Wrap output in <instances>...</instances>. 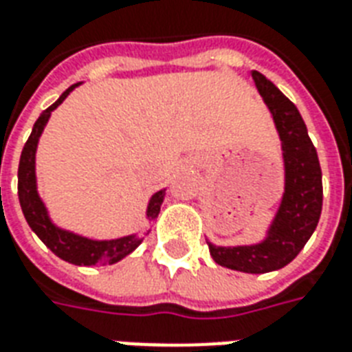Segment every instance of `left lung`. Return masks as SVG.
I'll use <instances>...</instances> for the list:
<instances>
[{"instance_id": "obj_1", "label": "left lung", "mask_w": 352, "mask_h": 352, "mask_svg": "<svg viewBox=\"0 0 352 352\" xmlns=\"http://www.w3.org/2000/svg\"><path fill=\"white\" fill-rule=\"evenodd\" d=\"M251 75L272 111L283 142L286 171L283 203L262 243L238 248H216L208 243V249L214 262L223 267L267 273L288 265L316 230L323 206V182L318 153L297 107L260 72L253 69Z\"/></svg>"}]
</instances>
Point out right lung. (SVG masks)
Listing matches in <instances>:
<instances>
[{"label": "right lung", "mask_w": 352, "mask_h": 352, "mask_svg": "<svg viewBox=\"0 0 352 352\" xmlns=\"http://www.w3.org/2000/svg\"><path fill=\"white\" fill-rule=\"evenodd\" d=\"M77 85L66 90L55 103L47 107L40 118L34 122V127L31 131L29 140L23 146L20 157V166H18V199L23 216H25L29 227L34 230V234L38 236L40 240L44 241L45 248L51 249L57 254L58 258L66 260L69 264L75 265H107L116 264L118 260L133 253L134 249L138 248L144 240V234H133L123 236L118 240H88L82 236H77L74 232L63 230L51 223L47 210H45L44 203L38 197L36 192V175H34V155H36V146H38V138L42 131H44L45 123L50 120L51 112L57 109L58 104L63 103L64 99L68 98V94L74 90ZM164 201V190H160L153 195L147 206V218L155 219L160 212V205Z\"/></svg>", "instance_id": "obj_1"}]
</instances>
